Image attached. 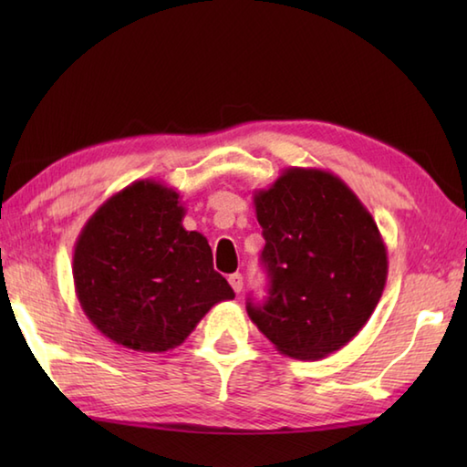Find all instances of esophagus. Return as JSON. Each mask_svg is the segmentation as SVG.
Masks as SVG:
<instances>
[{
    "mask_svg": "<svg viewBox=\"0 0 467 467\" xmlns=\"http://www.w3.org/2000/svg\"><path fill=\"white\" fill-rule=\"evenodd\" d=\"M228 283H231L234 293H241L243 291V275L241 273H234V275L228 276Z\"/></svg>",
    "mask_w": 467,
    "mask_h": 467,
    "instance_id": "34e87169",
    "label": "esophagus"
}]
</instances>
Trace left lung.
I'll list each match as a JSON object with an SVG mask.
<instances>
[{
    "mask_svg": "<svg viewBox=\"0 0 467 467\" xmlns=\"http://www.w3.org/2000/svg\"><path fill=\"white\" fill-rule=\"evenodd\" d=\"M269 275L246 313L276 351L323 359L369 321L387 281L383 236L357 194L321 168H285L254 192Z\"/></svg>",
    "mask_w": 467,
    "mask_h": 467,
    "instance_id": "1",
    "label": "left lung"
}]
</instances>
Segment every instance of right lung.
I'll return each instance as SVG.
<instances>
[{
	"label": "right lung",
	"mask_w": 467,
	"mask_h": 467,
	"mask_svg": "<svg viewBox=\"0 0 467 467\" xmlns=\"http://www.w3.org/2000/svg\"><path fill=\"white\" fill-rule=\"evenodd\" d=\"M174 188L138 181L88 218L74 244V286L88 319L126 349L162 353L234 291L201 233L182 226Z\"/></svg>",
	"instance_id": "add662e5"
}]
</instances>
